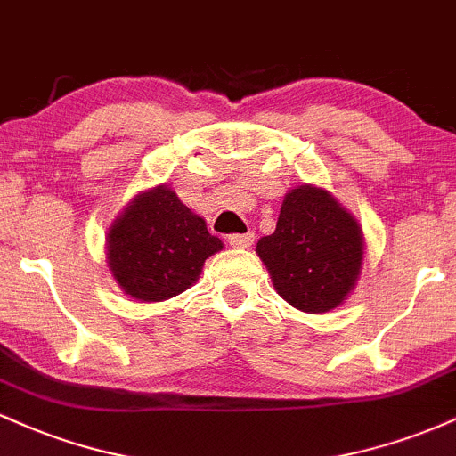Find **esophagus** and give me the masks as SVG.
I'll return each instance as SVG.
<instances>
[{"label":"esophagus","instance_id":"34e87169","mask_svg":"<svg viewBox=\"0 0 456 456\" xmlns=\"http://www.w3.org/2000/svg\"><path fill=\"white\" fill-rule=\"evenodd\" d=\"M229 244L235 246V248H248L255 242V233L253 232H246V233H232L229 235Z\"/></svg>","mask_w":456,"mask_h":456}]
</instances>
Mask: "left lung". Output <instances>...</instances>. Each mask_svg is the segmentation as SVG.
Segmentation results:
<instances>
[{
	"mask_svg": "<svg viewBox=\"0 0 456 456\" xmlns=\"http://www.w3.org/2000/svg\"><path fill=\"white\" fill-rule=\"evenodd\" d=\"M272 285L297 311L328 313L354 291L364 261V235L326 188L294 186L282 199L272 235L257 242Z\"/></svg>",
	"mask_w": 456,
	"mask_h": 456,
	"instance_id": "1",
	"label": "left lung"
}]
</instances>
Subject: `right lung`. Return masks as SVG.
Instances as JSON below:
<instances>
[{
    "instance_id": "add662e5",
    "label": "right lung",
    "mask_w": 456,
    "mask_h": 456,
    "mask_svg": "<svg viewBox=\"0 0 456 456\" xmlns=\"http://www.w3.org/2000/svg\"><path fill=\"white\" fill-rule=\"evenodd\" d=\"M104 248L124 294L139 302H162L195 285L206 259L223 250V242L174 188L159 184L134 195L115 216Z\"/></svg>"
}]
</instances>
